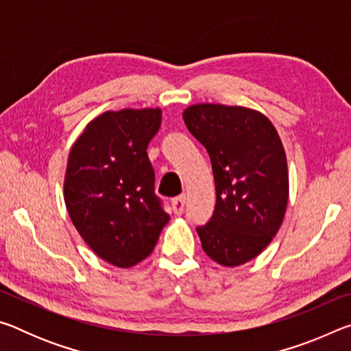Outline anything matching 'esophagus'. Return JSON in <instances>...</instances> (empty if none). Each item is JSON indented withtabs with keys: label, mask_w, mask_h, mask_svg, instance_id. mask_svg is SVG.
<instances>
[{
	"label": "esophagus",
	"mask_w": 351,
	"mask_h": 351,
	"mask_svg": "<svg viewBox=\"0 0 351 351\" xmlns=\"http://www.w3.org/2000/svg\"><path fill=\"white\" fill-rule=\"evenodd\" d=\"M184 206H186V195H180V197L171 199V207H173L175 215H181L184 212Z\"/></svg>",
	"instance_id": "1"
}]
</instances>
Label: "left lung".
Segmentation results:
<instances>
[{
	"instance_id": "obj_1",
	"label": "left lung",
	"mask_w": 351,
	"mask_h": 351,
	"mask_svg": "<svg viewBox=\"0 0 351 351\" xmlns=\"http://www.w3.org/2000/svg\"><path fill=\"white\" fill-rule=\"evenodd\" d=\"M189 132L209 153L217 204L198 226L201 246L221 266H240L269 245L288 204V165L277 130L245 106L198 104L184 110Z\"/></svg>"
}]
</instances>
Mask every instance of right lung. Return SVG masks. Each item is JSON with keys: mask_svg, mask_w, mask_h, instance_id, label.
I'll use <instances>...</instances> for the list:
<instances>
[{"mask_svg": "<svg viewBox=\"0 0 351 351\" xmlns=\"http://www.w3.org/2000/svg\"><path fill=\"white\" fill-rule=\"evenodd\" d=\"M159 125V108L106 111L88 123L69 152V217L86 245L117 268L147 258L170 219L154 193L147 154Z\"/></svg>", "mask_w": 351, "mask_h": 351, "instance_id": "right-lung-1", "label": "right lung"}]
</instances>
